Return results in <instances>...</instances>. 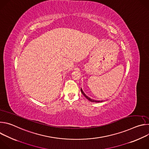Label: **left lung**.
Instances as JSON below:
<instances>
[{
    "label": "left lung",
    "mask_w": 149,
    "mask_h": 149,
    "mask_svg": "<svg viewBox=\"0 0 149 149\" xmlns=\"http://www.w3.org/2000/svg\"><path fill=\"white\" fill-rule=\"evenodd\" d=\"M81 93H82V94L86 97V98L87 99H88L90 101H91V102H102V101H98V100H93V99H91V98H90V97H88V96H87L86 95V94H85L84 93V91H82V88H81Z\"/></svg>",
    "instance_id": "obj_1"
}]
</instances>
